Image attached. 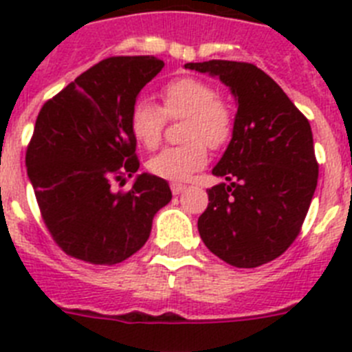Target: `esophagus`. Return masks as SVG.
Listing matches in <instances>:
<instances>
[{"instance_id":"esophagus-1","label":"esophagus","mask_w":352,"mask_h":352,"mask_svg":"<svg viewBox=\"0 0 352 352\" xmlns=\"http://www.w3.org/2000/svg\"><path fill=\"white\" fill-rule=\"evenodd\" d=\"M185 188L186 186L183 185V183H173V185H170V190H173L174 195H179L183 190H185Z\"/></svg>"}]
</instances>
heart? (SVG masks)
<instances>
[{
    "label": "heart",
    "instance_id": "heart-1",
    "mask_svg": "<svg viewBox=\"0 0 352 352\" xmlns=\"http://www.w3.org/2000/svg\"><path fill=\"white\" fill-rule=\"evenodd\" d=\"M162 109L148 98H139L130 111V130L139 144L157 148L166 126V116H186L183 141L186 144L162 149L149 158V173L169 182H186L208 162V148L220 149L234 132V111L217 96L210 82L179 77L162 89Z\"/></svg>",
    "mask_w": 352,
    "mask_h": 352
}]
</instances>
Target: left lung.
<instances>
[{"label":"left lung","instance_id":"8db88e82","mask_svg":"<svg viewBox=\"0 0 352 352\" xmlns=\"http://www.w3.org/2000/svg\"><path fill=\"white\" fill-rule=\"evenodd\" d=\"M185 68L219 77L238 105L231 142L211 170L226 182L208 190L199 234L227 264L257 268L300 234L319 174L312 129L256 65L211 60Z\"/></svg>","mask_w":352,"mask_h":352}]
</instances>
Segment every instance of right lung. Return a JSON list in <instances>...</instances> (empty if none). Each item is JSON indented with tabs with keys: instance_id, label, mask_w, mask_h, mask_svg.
Here are the masks:
<instances>
[{
	"instance_id": "right-lung-1",
	"label": "right lung",
	"mask_w": 352,
	"mask_h": 352,
	"mask_svg": "<svg viewBox=\"0 0 352 352\" xmlns=\"http://www.w3.org/2000/svg\"><path fill=\"white\" fill-rule=\"evenodd\" d=\"M164 68L155 56H114L43 104L26 151L42 219L61 250L113 266L148 241L153 217L173 199L169 183L139 174L126 194L113 182L139 169L130 111Z\"/></svg>"
}]
</instances>
